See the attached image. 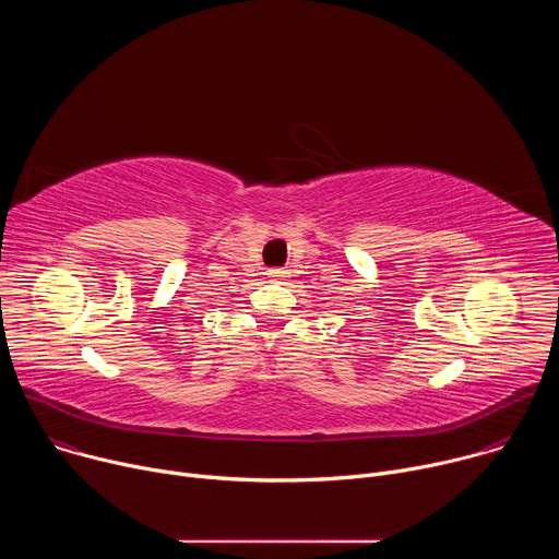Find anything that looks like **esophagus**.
I'll return each instance as SVG.
<instances>
[{
  "mask_svg": "<svg viewBox=\"0 0 559 559\" xmlns=\"http://www.w3.org/2000/svg\"><path fill=\"white\" fill-rule=\"evenodd\" d=\"M270 274V278H274V281H283L285 276H287V270H281V267H274V270H270L267 272Z\"/></svg>",
  "mask_w": 559,
  "mask_h": 559,
  "instance_id": "34e87169",
  "label": "esophagus"
}]
</instances>
